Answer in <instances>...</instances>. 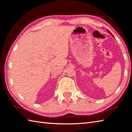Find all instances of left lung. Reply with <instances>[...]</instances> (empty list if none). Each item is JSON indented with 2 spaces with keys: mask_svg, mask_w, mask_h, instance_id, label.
I'll use <instances>...</instances> for the list:
<instances>
[{
  "mask_svg": "<svg viewBox=\"0 0 132 132\" xmlns=\"http://www.w3.org/2000/svg\"><path fill=\"white\" fill-rule=\"evenodd\" d=\"M108 31V32H109V33H110V32L109 31ZM110 34H111V33H110ZM111 35H112V34H111ZM112 36L113 37H114V36H113V35H112Z\"/></svg>",
  "mask_w": 132,
  "mask_h": 132,
  "instance_id": "obj_1",
  "label": "left lung"
}]
</instances>
